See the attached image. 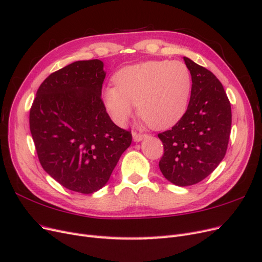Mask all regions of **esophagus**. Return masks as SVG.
<instances>
[{"mask_svg":"<svg viewBox=\"0 0 262 262\" xmlns=\"http://www.w3.org/2000/svg\"><path fill=\"white\" fill-rule=\"evenodd\" d=\"M132 137L134 142H140L143 139H145L147 137V134H143V133H138V132H133L132 133Z\"/></svg>","mask_w":262,"mask_h":262,"instance_id":"obj_1","label":"esophagus"}]
</instances>
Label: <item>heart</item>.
<instances>
[{
  "mask_svg": "<svg viewBox=\"0 0 262 262\" xmlns=\"http://www.w3.org/2000/svg\"><path fill=\"white\" fill-rule=\"evenodd\" d=\"M116 86L104 93L114 121L123 125L138 106V115L149 128L167 130L185 116L192 89V76L181 61L150 60L119 70Z\"/></svg>",
  "mask_w": 262,
  "mask_h": 262,
  "instance_id": "heart-1",
  "label": "heart"
}]
</instances>
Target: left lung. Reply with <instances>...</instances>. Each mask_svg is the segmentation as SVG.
<instances>
[{
  "label": "left lung",
  "instance_id": "1",
  "mask_svg": "<svg viewBox=\"0 0 262 262\" xmlns=\"http://www.w3.org/2000/svg\"><path fill=\"white\" fill-rule=\"evenodd\" d=\"M192 76L185 116L170 130L158 133L164 154L160 169L180 187L207 178L223 160L232 126V109L224 87L211 71L184 57Z\"/></svg>",
  "mask_w": 262,
  "mask_h": 262
}]
</instances>
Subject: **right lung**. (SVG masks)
Instances as JSON below:
<instances>
[{
  "instance_id": "1",
  "label": "right lung",
  "mask_w": 262,
  "mask_h": 262,
  "mask_svg": "<svg viewBox=\"0 0 262 262\" xmlns=\"http://www.w3.org/2000/svg\"><path fill=\"white\" fill-rule=\"evenodd\" d=\"M100 60L76 61L39 86L29 126L42 168L69 190L90 194L104 187L132 142L106 112Z\"/></svg>"
}]
</instances>
